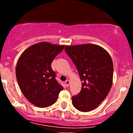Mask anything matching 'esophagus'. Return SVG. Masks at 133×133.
Segmentation results:
<instances>
[{
  "mask_svg": "<svg viewBox=\"0 0 133 133\" xmlns=\"http://www.w3.org/2000/svg\"><path fill=\"white\" fill-rule=\"evenodd\" d=\"M65 85H66V86L67 87H68L69 86V84H70V81L69 80H67L65 82Z\"/></svg>",
  "mask_w": 133,
  "mask_h": 133,
  "instance_id": "34e87169",
  "label": "esophagus"
}]
</instances>
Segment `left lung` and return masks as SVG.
Here are the masks:
<instances>
[{
    "instance_id": "left-lung-1",
    "label": "left lung",
    "mask_w": 133,
    "mask_h": 133,
    "mask_svg": "<svg viewBox=\"0 0 133 133\" xmlns=\"http://www.w3.org/2000/svg\"><path fill=\"white\" fill-rule=\"evenodd\" d=\"M65 51L82 81L81 92L72 97L73 106L82 112L92 111L105 99L112 86V59L106 50L96 44L65 45Z\"/></svg>"
}]
</instances>
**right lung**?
<instances>
[{"instance_id":"right-lung-1","label":"right lung","mask_w":133,"mask_h":133,"mask_svg":"<svg viewBox=\"0 0 133 133\" xmlns=\"http://www.w3.org/2000/svg\"><path fill=\"white\" fill-rule=\"evenodd\" d=\"M47 42L35 44L21 55L16 68V78L22 94L39 108L51 106L63 89L55 79L51 68L53 59L64 48Z\"/></svg>"}]
</instances>
